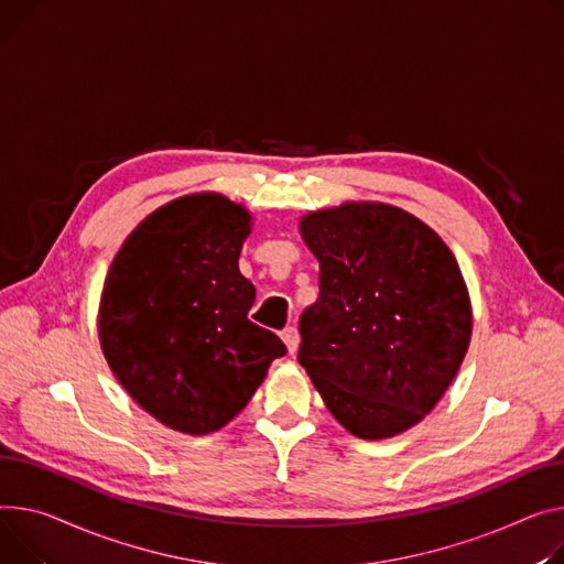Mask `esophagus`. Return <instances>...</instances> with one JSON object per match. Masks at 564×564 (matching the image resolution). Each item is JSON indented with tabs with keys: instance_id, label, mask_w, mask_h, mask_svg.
Masks as SVG:
<instances>
[{
	"instance_id": "34e87169",
	"label": "esophagus",
	"mask_w": 564,
	"mask_h": 564,
	"mask_svg": "<svg viewBox=\"0 0 564 564\" xmlns=\"http://www.w3.org/2000/svg\"><path fill=\"white\" fill-rule=\"evenodd\" d=\"M281 337H283V343H285V347H288V351H290V354H294V351L299 349V330H296L294 326L283 328Z\"/></svg>"
}]
</instances>
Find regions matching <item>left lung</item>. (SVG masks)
<instances>
[{
  "label": "left lung",
  "mask_w": 564,
  "mask_h": 564,
  "mask_svg": "<svg viewBox=\"0 0 564 564\" xmlns=\"http://www.w3.org/2000/svg\"><path fill=\"white\" fill-rule=\"evenodd\" d=\"M319 296L299 319V362L330 415L362 440L420 424L458 373L471 304L458 260L422 219L349 202L299 221Z\"/></svg>",
  "instance_id": "left-lung-1"
}]
</instances>
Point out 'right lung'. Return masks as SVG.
Returning <instances> with one entry per match:
<instances>
[{
	"mask_svg": "<svg viewBox=\"0 0 564 564\" xmlns=\"http://www.w3.org/2000/svg\"><path fill=\"white\" fill-rule=\"evenodd\" d=\"M251 215L217 193L178 197L112 258L99 343L122 388L161 424L206 435L249 403L285 345L249 322L256 288L238 270Z\"/></svg>",
	"mask_w": 564,
	"mask_h": 564,
	"instance_id": "add662e5",
	"label": "right lung"
}]
</instances>
